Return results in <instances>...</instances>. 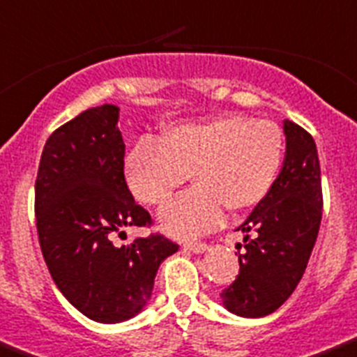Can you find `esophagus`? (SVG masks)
Segmentation results:
<instances>
[{"mask_svg": "<svg viewBox=\"0 0 357 357\" xmlns=\"http://www.w3.org/2000/svg\"><path fill=\"white\" fill-rule=\"evenodd\" d=\"M183 247H185V250H190V252L202 254V252H205L206 248H208V245L203 243V241H190V243H185Z\"/></svg>", "mask_w": 357, "mask_h": 357, "instance_id": "esophagus-1", "label": "esophagus"}]
</instances>
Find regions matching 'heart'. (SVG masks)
<instances>
[{
	"label": "heart",
	"mask_w": 357,
	"mask_h": 357,
	"mask_svg": "<svg viewBox=\"0 0 357 357\" xmlns=\"http://www.w3.org/2000/svg\"><path fill=\"white\" fill-rule=\"evenodd\" d=\"M285 158L281 128L266 119L227 114L142 137L123 163L137 202L163 206L190 176L194 188L165 206L161 229L174 238L208 232L229 212L254 208L271 192Z\"/></svg>",
	"instance_id": "1"
}]
</instances>
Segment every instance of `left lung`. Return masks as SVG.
Masks as SVG:
<instances>
[{
  "label": "left lung",
  "instance_id": "8db88e82",
  "mask_svg": "<svg viewBox=\"0 0 357 357\" xmlns=\"http://www.w3.org/2000/svg\"><path fill=\"white\" fill-rule=\"evenodd\" d=\"M283 130V169L268 196L238 227L245 234L243 252L238 250L239 274L221 292L225 307L243 317L268 316L290 298L321 223V169L314 137L289 119Z\"/></svg>",
  "mask_w": 357,
  "mask_h": 357
}]
</instances>
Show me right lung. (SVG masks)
I'll return each mask as SVG.
<instances>
[{"label": "right lung", "mask_w": 357, "mask_h": 357, "mask_svg": "<svg viewBox=\"0 0 357 357\" xmlns=\"http://www.w3.org/2000/svg\"><path fill=\"white\" fill-rule=\"evenodd\" d=\"M116 105L94 107L56 128L36 178V227L54 283L86 317L119 323L142 312L155 272L179 245L161 234L116 247L123 227H151L123 172Z\"/></svg>", "instance_id": "add662e5"}]
</instances>
